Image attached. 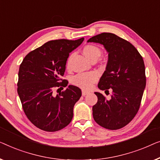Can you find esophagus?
<instances>
[{
  "instance_id": "34e87169",
  "label": "esophagus",
  "mask_w": 160,
  "mask_h": 160,
  "mask_svg": "<svg viewBox=\"0 0 160 160\" xmlns=\"http://www.w3.org/2000/svg\"><path fill=\"white\" fill-rule=\"evenodd\" d=\"M88 93H89L88 92H87V91H82V95L83 96L88 95Z\"/></svg>"
}]
</instances>
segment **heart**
<instances>
[{"label": "heart", "mask_w": 160, "mask_h": 160, "mask_svg": "<svg viewBox=\"0 0 160 160\" xmlns=\"http://www.w3.org/2000/svg\"><path fill=\"white\" fill-rule=\"evenodd\" d=\"M82 53L89 60L96 61L102 55V50L99 47L93 44L86 45L83 47ZM72 56L67 59V67L69 68ZM98 80V75L95 72L82 73L76 75L73 79V84L83 90H90Z\"/></svg>", "instance_id": "heart-1"}]
</instances>
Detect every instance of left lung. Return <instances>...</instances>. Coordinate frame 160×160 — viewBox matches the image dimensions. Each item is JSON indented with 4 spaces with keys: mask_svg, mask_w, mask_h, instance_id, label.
Wrapping results in <instances>:
<instances>
[{
    "mask_svg": "<svg viewBox=\"0 0 160 160\" xmlns=\"http://www.w3.org/2000/svg\"><path fill=\"white\" fill-rule=\"evenodd\" d=\"M88 42L102 44L109 53L98 87L105 93L112 91L110 100L95 92L98 102L92 109L93 119L106 129H120L134 118L140 108L146 87L143 59L130 42L113 33H101Z\"/></svg>",
    "mask_w": 160,
    "mask_h": 160,
    "instance_id": "left-lung-1",
    "label": "left lung"
}]
</instances>
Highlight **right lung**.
Returning <instances> with one entry per match:
<instances>
[{
    "label": "right lung",
    "mask_w": 160,
    "mask_h": 160,
    "mask_svg": "<svg viewBox=\"0 0 160 160\" xmlns=\"http://www.w3.org/2000/svg\"><path fill=\"white\" fill-rule=\"evenodd\" d=\"M83 40H50L29 53L20 64L18 94L27 118L40 130L58 131L72 121L81 90L70 85L57 95L53 91L67 86L68 81L61 78L67 60Z\"/></svg>",
    "instance_id": "1"
}]
</instances>
